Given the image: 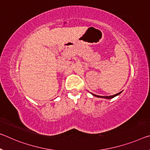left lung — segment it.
<instances>
[{"label": "left lung", "mask_w": 150, "mask_h": 150, "mask_svg": "<svg viewBox=\"0 0 150 150\" xmlns=\"http://www.w3.org/2000/svg\"><path fill=\"white\" fill-rule=\"evenodd\" d=\"M121 93H122V91L118 93H117V94H115V95H113V96H97V95H95L93 93H92V95L93 96H96L97 97H101V98H105V99H111V98H113L114 97H115V96H118V95H120Z\"/></svg>", "instance_id": "left-lung-1"}]
</instances>
